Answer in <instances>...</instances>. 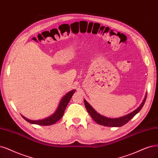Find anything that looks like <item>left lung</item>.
<instances>
[{
  "label": "left lung",
  "mask_w": 158,
  "mask_h": 158,
  "mask_svg": "<svg viewBox=\"0 0 158 158\" xmlns=\"http://www.w3.org/2000/svg\"><path fill=\"white\" fill-rule=\"evenodd\" d=\"M147 94H146L142 103L140 105V106L137 109H135V110H133V112L127 114L124 116H122V117H120V118H108V117H106V116H104L100 114L92 108V107L85 100H84V102H85V105L87 111H88V113L90 114L92 119L94 120L97 124L105 126H107V127H120L127 123L128 122H129L131 118H133L134 116H135L140 111V110H141L146 101V99H147Z\"/></svg>",
  "instance_id": "1"
}]
</instances>
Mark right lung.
Instances as JSON below:
<instances>
[{"instance_id":"add662e5","label":"right lung","mask_w":158,"mask_h":158,"mask_svg":"<svg viewBox=\"0 0 158 158\" xmlns=\"http://www.w3.org/2000/svg\"><path fill=\"white\" fill-rule=\"evenodd\" d=\"M75 92V90H72L68 92L65 96H64L59 104H58V106L56 108V109L48 116H46V117L44 118L38 120H31L25 117L24 116L21 115L22 117L31 124H37L40 126H50L52 124H54L62 117L64 111H65V109L68 106V103L69 102L70 99L72 98Z\"/></svg>"}]
</instances>
